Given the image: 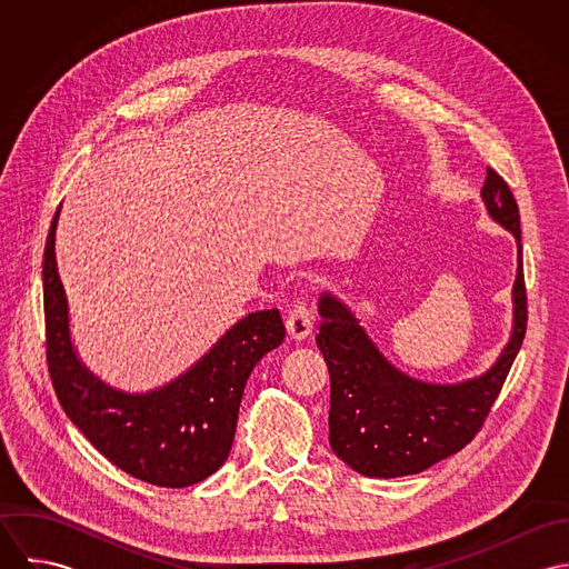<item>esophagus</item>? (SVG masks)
<instances>
[{"label":"esophagus","instance_id":"1","mask_svg":"<svg viewBox=\"0 0 569 569\" xmlns=\"http://www.w3.org/2000/svg\"><path fill=\"white\" fill-rule=\"evenodd\" d=\"M311 330H313V313H311L309 305H305V302L293 305V309L287 316V332H289V337L296 339V341H302V339H307L311 335Z\"/></svg>","mask_w":569,"mask_h":569}]
</instances>
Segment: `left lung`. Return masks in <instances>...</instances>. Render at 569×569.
I'll return each mask as SVG.
<instances>
[{"label": "left lung", "instance_id": "1", "mask_svg": "<svg viewBox=\"0 0 569 569\" xmlns=\"http://www.w3.org/2000/svg\"><path fill=\"white\" fill-rule=\"evenodd\" d=\"M482 201L488 217L517 241L512 332L485 375L462 383H425L395 368L352 311L330 293L320 298L316 335L330 375V447L339 460L368 478L413 476L465 449L482 429L521 348L528 305L519 208L508 183L487 168Z\"/></svg>", "mask_w": 569, "mask_h": 569}]
</instances>
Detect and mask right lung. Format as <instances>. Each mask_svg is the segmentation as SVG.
<instances>
[{
	"instance_id": "obj_1",
	"label": "right lung",
	"mask_w": 569,
	"mask_h": 569,
	"mask_svg": "<svg viewBox=\"0 0 569 569\" xmlns=\"http://www.w3.org/2000/svg\"><path fill=\"white\" fill-rule=\"evenodd\" d=\"M57 221L59 210L43 251V309L48 370L59 403L82 436L124 473L156 487L203 482L228 460L253 366L284 339L278 309L244 316L163 388L144 395L109 388L82 366L72 343L54 253Z\"/></svg>"
}]
</instances>
